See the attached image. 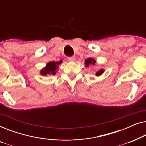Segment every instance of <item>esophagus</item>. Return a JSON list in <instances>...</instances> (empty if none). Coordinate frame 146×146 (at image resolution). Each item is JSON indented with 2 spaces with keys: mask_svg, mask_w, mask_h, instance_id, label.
<instances>
[{
  "mask_svg": "<svg viewBox=\"0 0 146 146\" xmlns=\"http://www.w3.org/2000/svg\"><path fill=\"white\" fill-rule=\"evenodd\" d=\"M68 60L70 62H74L76 60V58L74 56H71L68 58Z\"/></svg>",
  "mask_w": 146,
  "mask_h": 146,
  "instance_id": "1",
  "label": "esophagus"
}]
</instances>
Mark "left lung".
Here are the masks:
<instances>
[{
    "label": "left lung",
    "instance_id": "1",
    "mask_svg": "<svg viewBox=\"0 0 146 146\" xmlns=\"http://www.w3.org/2000/svg\"><path fill=\"white\" fill-rule=\"evenodd\" d=\"M96 62V60L94 58H89L85 60L84 64L86 67H88L90 65H94ZM104 71L105 70L104 69L99 70L96 72V76H101L104 72Z\"/></svg>",
    "mask_w": 146,
    "mask_h": 146
}]
</instances>
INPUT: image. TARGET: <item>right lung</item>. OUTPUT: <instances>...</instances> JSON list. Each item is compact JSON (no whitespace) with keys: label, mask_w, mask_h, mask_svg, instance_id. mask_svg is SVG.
Masks as SVG:
<instances>
[{"label":"right lung","mask_w":146,"mask_h":146,"mask_svg":"<svg viewBox=\"0 0 146 146\" xmlns=\"http://www.w3.org/2000/svg\"><path fill=\"white\" fill-rule=\"evenodd\" d=\"M62 60H60L59 62H49L48 63L46 64V66L44 67L40 71V73L41 75L44 76L55 75L57 72L58 70L59 65L62 64Z\"/></svg>","instance_id":"obj_1"}]
</instances>
